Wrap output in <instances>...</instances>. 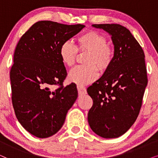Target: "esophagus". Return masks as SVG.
<instances>
[{
	"instance_id": "esophagus-1",
	"label": "esophagus",
	"mask_w": 158,
	"mask_h": 158,
	"mask_svg": "<svg viewBox=\"0 0 158 158\" xmlns=\"http://www.w3.org/2000/svg\"><path fill=\"white\" fill-rule=\"evenodd\" d=\"M77 91H78V94L80 95H84L86 94V89L85 87L83 86H81V85H77Z\"/></svg>"
}]
</instances>
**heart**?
Segmentation results:
<instances>
[{
  "label": "heart",
  "instance_id": "obj_1",
  "mask_svg": "<svg viewBox=\"0 0 158 158\" xmlns=\"http://www.w3.org/2000/svg\"><path fill=\"white\" fill-rule=\"evenodd\" d=\"M76 40V46L70 41L62 43L59 55L64 65L72 67L76 60L77 51L88 52L84 60L86 65L73 68L68 75L70 82L83 86L92 83L98 77V69L105 72L109 68L114 60V52L108 44L106 37L98 31H87L80 35Z\"/></svg>",
  "mask_w": 158,
  "mask_h": 158
}]
</instances>
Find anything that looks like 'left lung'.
<instances>
[{"label":"left lung","mask_w":158,"mask_h":158,"mask_svg":"<svg viewBox=\"0 0 158 158\" xmlns=\"http://www.w3.org/2000/svg\"><path fill=\"white\" fill-rule=\"evenodd\" d=\"M111 36L114 60L98 81L87 88L94 101L88 114L90 128L103 138L126 133L139 115L148 85L144 54L129 29L120 24H93Z\"/></svg>","instance_id":"8db88e82"}]
</instances>
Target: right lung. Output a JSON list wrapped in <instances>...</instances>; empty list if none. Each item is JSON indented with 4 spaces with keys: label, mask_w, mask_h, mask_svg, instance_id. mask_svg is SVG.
<instances>
[{
    "label": "right lung",
    "mask_w": 158,
    "mask_h": 158,
    "mask_svg": "<svg viewBox=\"0 0 158 158\" xmlns=\"http://www.w3.org/2000/svg\"><path fill=\"white\" fill-rule=\"evenodd\" d=\"M84 27L38 21L16 45L10 72L13 107L19 123L36 137L57 133L77 98L75 84H62L67 71L59 50L62 43ZM54 85L59 87L54 90Z\"/></svg>",
    "instance_id": "1"
}]
</instances>
